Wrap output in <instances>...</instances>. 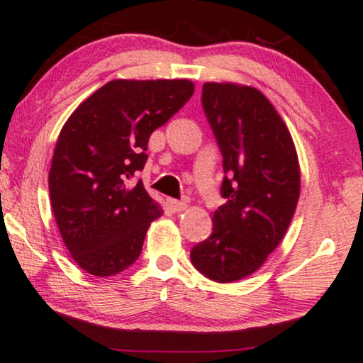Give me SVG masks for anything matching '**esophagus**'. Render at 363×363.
Returning <instances> with one entry per match:
<instances>
[{
    "instance_id": "34e87169",
    "label": "esophagus",
    "mask_w": 363,
    "mask_h": 363,
    "mask_svg": "<svg viewBox=\"0 0 363 363\" xmlns=\"http://www.w3.org/2000/svg\"><path fill=\"white\" fill-rule=\"evenodd\" d=\"M167 203H169V207H171L172 212H182V211H186V208H187V203L186 202H184V201H176V199H169V201H167Z\"/></svg>"
}]
</instances>
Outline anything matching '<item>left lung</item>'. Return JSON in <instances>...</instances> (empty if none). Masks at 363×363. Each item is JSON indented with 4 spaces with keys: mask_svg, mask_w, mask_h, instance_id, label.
Listing matches in <instances>:
<instances>
[{
    "mask_svg": "<svg viewBox=\"0 0 363 363\" xmlns=\"http://www.w3.org/2000/svg\"><path fill=\"white\" fill-rule=\"evenodd\" d=\"M202 108L222 152L227 202L191 262L212 281L232 283L257 272L283 240L299 199V162L281 116L253 86L207 82Z\"/></svg>",
    "mask_w": 363,
    "mask_h": 363,
    "instance_id": "8db88e82",
    "label": "left lung"
}]
</instances>
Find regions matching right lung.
Masks as SVG:
<instances>
[{"mask_svg":"<svg viewBox=\"0 0 363 363\" xmlns=\"http://www.w3.org/2000/svg\"><path fill=\"white\" fill-rule=\"evenodd\" d=\"M194 94L189 80H111L70 115L49 172L55 222L75 263L115 277L141 255L162 208L141 179L151 133Z\"/></svg>","mask_w":363,"mask_h":363,"instance_id":"obj_1","label":"right lung"}]
</instances>
